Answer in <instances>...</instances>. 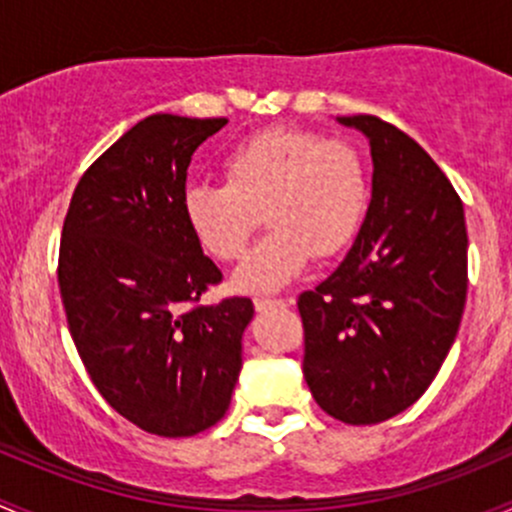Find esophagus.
Wrapping results in <instances>:
<instances>
[{
    "instance_id": "esophagus-1",
    "label": "esophagus",
    "mask_w": 512,
    "mask_h": 512,
    "mask_svg": "<svg viewBox=\"0 0 512 512\" xmlns=\"http://www.w3.org/2000/svg\"><path fill=\"white\" fill-rule=\"evenodd\" d=\"M256 310L258 313H263V310H273V308H286L288 300L286 298H256L254 300Z\"/></svg>"
}]
</instances>
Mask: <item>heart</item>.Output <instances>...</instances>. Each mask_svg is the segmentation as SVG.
Returning <instances> with one entry per match:
<instances>
[{
  "label": "heart",
  "mask_w": 512,
  "mask_h": 512,
  "mask_svg": "<svg viewBox=\"0 0 512 512\" xmlns=\"http://www.w3.org/2000/svg\"><path fill=\"white\" fill-rule=\"evenodd\" d=\"M219 184H192L184 217L221 263L239 261L266 219L271 234L234 273V288L273 293L298 278L313 254L337 256L367 212V167L360 150L305 128H268L231 147Z\"/></svg>",
  "instance_id": "heart-1"
}]
</instances>
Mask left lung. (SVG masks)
Here are the masks:
<instances>
[{
  "label": "left lung",
  "instance_id": "obj_1",
  "mask_svg": "<svg viewBox=\"0 0 512 512\" xmlns=\"http://www.w3.org/2000/svg\"><path fill=\"white\" fill-rule=\"evenodd\" d=\"M337 123L370 140L372 199L355 244L300 293L303 374L323 412L379 424L429 389L468 288V236L456 189L419 142L377 115Z\"/></svg>",
  "mask_w": 512,
  "mask_h": 512
}]
</instances>
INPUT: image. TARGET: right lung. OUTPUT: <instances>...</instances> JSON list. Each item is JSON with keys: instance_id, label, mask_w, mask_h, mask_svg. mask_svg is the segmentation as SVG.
I'll return each mask as SVG.
<instances>
[{"instance_id": "1", "label": "right lung", "mask_w": 512, "mask_h": 512, "mask_svg": "<svg viewBox=\"0 0 512 512\" xmlns=\"http://www.w3.org/2000/svg\"><path fill=\"white\" fill-rule=\"evenodd\" d=\"M226 118L140 120L76 184L61 231L68 330L105 402L147 434L194 436L226 414L249 298L194 305L221 271L189 229L194 150Z\"/></svg>"}]
</instances>
